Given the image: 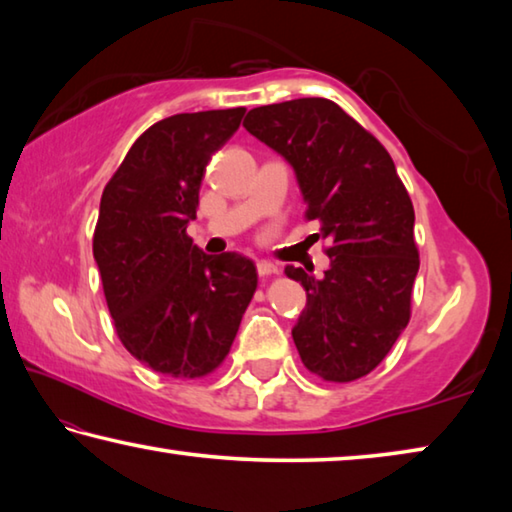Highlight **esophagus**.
<instances>
[{"instance_id":"esophagus-1","label":"esophagus","mask_w":512,"mask_h":512,"mask_svg":"<svg viewBox=\"0 0 512 512\" xmlns=\"http://www.w3.org/2000/svg\"><path fill=\"white\" fill-rule=\"evenodd\" d=\"M257 273L262 277H268V275H277L280 273V268H277L275 264L271 262H257Z\"/></svg>"}]
</instances>
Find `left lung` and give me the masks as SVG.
<instances>
[{
    "mask_svg": "<svg viewBox=\"0 0 512 512\" xmlns=\"http://www.w3.org/2000/svg\"><path fill=\"white\" fill-rule=\"evenodd\" d=\"M244 128L296 171L307 221L320 223L329 268L316 280L287 266L307 291L293 343L309 372L348 384L375 370L409 325L420 268L415 212L395 162L334 101L309 97L253 108Z\"/></svg>",
    "mask_w": 512,
    "mask_h": 512,
    "instance_id": "1",
    "label": "left lung"
}]
</instances>
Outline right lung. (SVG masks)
Listing matches in <instances>:
<instances>
[{
	"mask_svg": "<svg viewBox=\"0 0 512 512\" xmlns=\"http://www.w3.org/2000/svg\"><path fill=\"white\" fill-rule=\"evenodd\" d=\"M244 112L158 121L137 137L101 194L92 253L119 341L137 361L176 379L221 366L257 289L248 257L205 255L187 235L207 162Z\"/></svg>",
	"mask_w": 512,
	"mask_h": 512,
	"instance_id": "right-lung-1",
	"label": "right lung"
}]
</instances>
